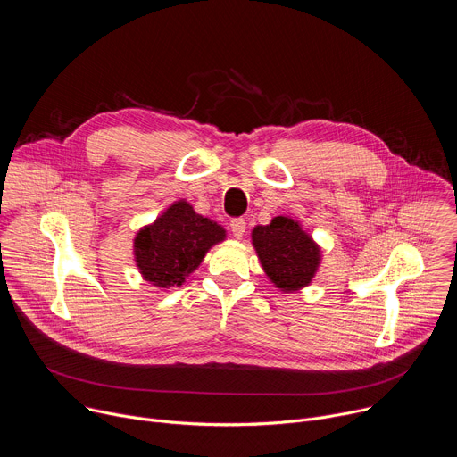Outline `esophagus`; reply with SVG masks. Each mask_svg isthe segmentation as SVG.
<instances>
[{"label":"esophagus","instance_id":"34e87169","mask_svg":"<svg viewBox=\"0 0 457 457\" xmlns=\"http://www.w3.org/2000/svg\"><path fill=\"white\" fill-rule=\"evenodd\" d=\"M229 228H231L233 235H235L237 238H240V237L245 233V220H244V219H240V217H237V219H231V222H229Z\"/></svg>","mask_w":457,"mask_h":457}]
</instances>
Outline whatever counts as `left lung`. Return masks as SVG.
I'll list each match as a JSON object with an SVG mask.
<instances>
[{
    "mask_svg": "<svg viewBox=\"0 0 457 457\" xmlns=\"http://www.w3.org/2000/svg\"><path fill=\"white\" fill-rule=\"evenodd\" d=\"M253 245L264 271L282 291L307 286L320 264L316 244L287 217H275L270 226L254 228Z\"/></svg>",
    "mask_w": 457,
    "mask_h": 457,
    "instance_id": "obj_1",
    "label": "left lung"
}]
</instances>
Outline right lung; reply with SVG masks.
<instances>
[{
    "instance_id": "add662e5",
    "label": "right lung",
    "mask_w": 457,
    "mask_h": 457,
    "mask_svg": "<svg viewBox=\"0 0 457 457\" xmlns=\"http://www.w3.org/2000/svg\"><path fill=\"white\" fill-rule=\"evenodd\" d=\"M224 237L226 231L217 222L197 215L184 201L175 203L137 233V266L145 280L159 287H179L199 268L208 249Z\"/></svg>"
}]
</instances>
